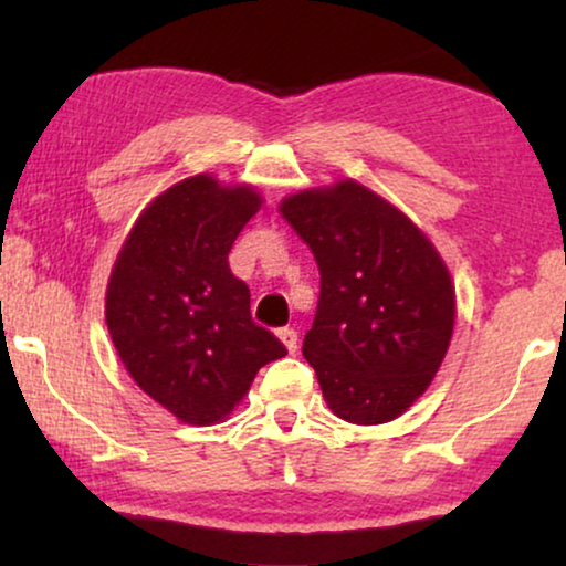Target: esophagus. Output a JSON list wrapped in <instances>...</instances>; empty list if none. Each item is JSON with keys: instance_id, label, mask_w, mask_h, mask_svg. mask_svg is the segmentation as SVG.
Listing matches in <instances>:
<instances>
[{"instance_id": "1", "label": "esophagus", "mask_w": 566, "mask_h": 566, "mask_svg": "<svg viewBox=\"0 0 566 566\" xmlns=\"http://www.w3.org/2000/svg\"><path fill=\"white\" fill-rule=\"evenodd\" d=\"M277 337L283 339V345L289 347V353L298 350V332L293 327H281V329H277Z\"/></svg>"}]
</instances>
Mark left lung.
<instances>
[{"label": "left lung", "instance_id": "8db88e82", "mask_svg": "<svg viewBox=\"0 0 566 566\" xmlns=\"http://www.w3.org/2000/svg\"><path fill=\"white\" fill-rule=\"evenodd\" d=\"M314 252L319 304L304 358L337 417L381 424L436 376L451 343V275L405 213L358 182L304 190L281 203Z\"/></svg>", "mask_w": 566, "mask_h": 566}]
</instances>
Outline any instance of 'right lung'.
I'll return each instance as SVG.
<instances>
[{
	"instance_id": "1",
	"label": "right lung",
	"mask_w": 566,
	"mask_h": 566,
	"mask_svg": "<svg viewBox=\"0 0 566 566\" xmlns=\"http://www.w3.org/2000/svg\"><path fill=\"white\" fill-rule=\"evenodd\" d=\"M250 188L198 175L154 200L107 285L105 319L123 366L154 401L190 424L227 417L285 345L252 322L250 289L229 252L258 213Z\"/></svg>"
}]
</instances>
